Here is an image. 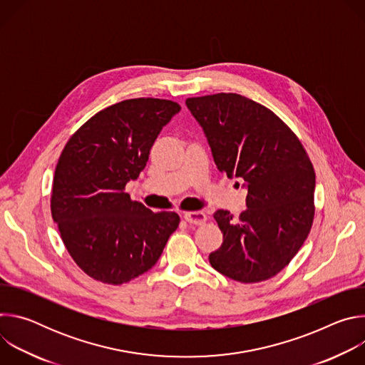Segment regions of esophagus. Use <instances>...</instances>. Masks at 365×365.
<instances>
[{"instance_id":"34e87169","label":"esophagus","mask_w":365,"mask_h":365,"mask_svg":"<svg viewBox=\"0 0 365 365\" xmlns=\"http://www.w3.org/2000/svg\"><path fill=\"white\" fill-rule=\"evenodd\" d=\"M185 221L189 222V224H193V225H203L206 222V215L203 212H199V211H193V212H186L183 215Z\"/></svg>"}]
</instances>
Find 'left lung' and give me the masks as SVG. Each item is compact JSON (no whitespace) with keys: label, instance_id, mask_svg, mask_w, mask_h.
<instances>
[{"label":"left lung","instance_id":"obj_1","mask_svg":"<svg viewBox=\"0 0 365 365\" xmlns=\"http://www.w3.org/2000/svg\"><path fill=\"white\" fill-rule=\"evenodd\" d=\"M218 170L240 178L247 210L235 220L214 214L224 235L210 254L221 274L257 283L282 272L297 254L314 222L315 170L294 133L269 108L238 93L187 98Z\"/></svg>","mask_w":365,"mask_h":365}]
</instances>
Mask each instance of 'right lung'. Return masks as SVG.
<instances>
[{
  "instance_id": "1",
  "label": "right lung",
  "mask_w": 365,
  "mask_h": 365,
  "mask_svg": "<svg viewBox=\"0 0 365 365\" xmlns=\"http://www.w3.org/2000/svg\"><path fill=\"white\" fill-rule=\"evenodd\" d=\"M173 101L137 98L95 114L66 143L51 189V217L73 262L92 279L123 284L150 270L179 227L124 192L145 168Z\"/></svg>"
}]
</instances>
